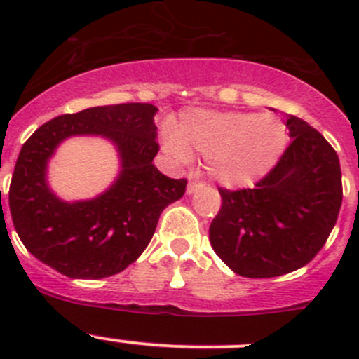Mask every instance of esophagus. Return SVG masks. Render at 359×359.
I'll return each instance as SVG.
<instances>
[{
  "label": "esophagus",
  "instance_id": "34e87169",
  "mask_svg": "<svg viewBox=\"0 0 359 359\" xmlns=\"http://www.w3.org/2000/svg\"><path fill=\"white\" fill-rule=\"evenodd\" d=\"M200 187H203L201 182H189V184H187L186 193H187V194H193V193H196V191L200 189Z\"/></svg>",
  "mask_w": 359,
  "mask_h": 359
}]
</instances>
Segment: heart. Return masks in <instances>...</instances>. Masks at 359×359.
<instances>
[{"label": "heart", "mask_w": 359, "mask_h": 359, "mask_svg": "<svg viewBox=\"0 0 359 359\" xmlns=\"http://www.w3.org/2000/svg\"><path fill=\"white\" fill-rule=\"evenodd\" d=\"M288 144L283 119L271 112L191 111L177 130L166 128L163 146L175 161L191 151L205 154L206 172L226 187L252 186L273 170Z\"/></svg>", "instance_id": "obj_1"}]
</instances>
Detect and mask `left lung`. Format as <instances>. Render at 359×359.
Segmentation results:
<instances>
[{
  "instance_id": "obj_1",
  "label": "left lung",
  "mask_w": 359,
  "mask_h": 359,
  "mask_svg": "<svg viewBox=\"0 0 359 359\" xmlns=\"http://www.w3.org/2000/svg\"><path fill=\"white\" fill-rule=\"evenodd\" d=\"M292 144L255 189H219L210 243L231 271L274 278L306 266L334 229L342 205L339 156L318 130L287 114Z\"/></svg>"
}]
</instances>
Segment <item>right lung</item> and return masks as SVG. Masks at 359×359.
Listing matches in <instances>:
<instances>
[{
	"label": "right lung",
	"mask_w": 359,
	"mask_h": 359,
	"mask_svg": "<svg viewBox=\"0 0 359 359\" xmlns=\"http://www.w3.org/2000/svg\"><path fill=\"white\" fill-rule=\"evenodd\" d=\"M153 104L99 106L39 126L17 158L10 184L13 226L29 253L74 280L121 273L146 250L159 215L180 200L187 182L153 165L159 146ZM71 136H100L115 146L120 170L90 201H62L48 182L49 159Z\"/></svg>",
	"instance_id": "1"
}]
</instances>
